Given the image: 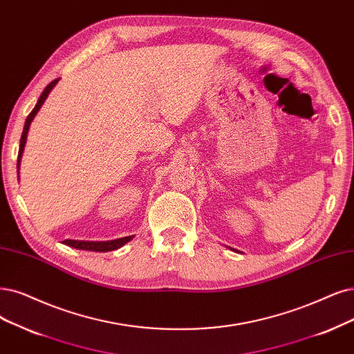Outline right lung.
<instances>
[{
	"instance_id": "right-lung-1",
	"label": "right lung",
	"mask_w": 354,
	"mask_h": 354,
	"mask_svg": "<svg viewBox=\"0 0 354 354\" xmlns=\"http://www.w3.org/2000/svg\"><path fill=\"white\" fill-rule=\"evenodd\" d=\"M59 80V78H57V80L50 82L45 90L42 91L41 97H39L36 106L33 108V111L28 115V118H26V122H24V128H23V133H21V138H20V149H19V156H17V167L20 166V159H21V153H23V149H24V144H26V138H28V131H29V127H30V122L33 121L35 115L37 113V111L41 109L42 103L45 102V99L48 97L49 91L54 88V86L57 84V82ZM134 236H127V238H121V239H115V241H106V242H87V241H71V239H65L62 243L68 245V246H73V248H77V250H84V251H95V252H108V251H115L118 250V248H121L122 245H125L127 242H129L131 239H133Z\"/></svg>"
}]
</instances>
